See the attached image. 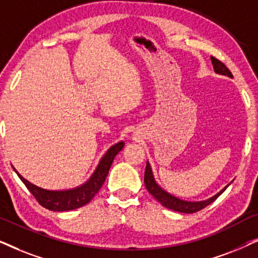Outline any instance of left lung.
Returning <instances> with one entry per match:
<instances>
[{"instance_id": "1", "label": "left lung", "mask_w": 258, "mask_h": 258, "mask_svg": "<svg viewBox=\"0 0 258 258\" xmlns=\"http://www.w3.org/2000/svg\"><path fill=\"white\" fill-rule=\"evenodd\" d=\"M211 62H213L215 73L232 77V74L230 73V70H229L227 67H225L224 63H222L220 59L215 58L214 56H211ZM144 184H146V188L148 191H149V194H151L153 197H155V199H156L162 206L168 208V209L170 210H175V211H178V213H185V214L197 213V211L202 210L203 208L209 206V204L213 203L214 201L216 200L229 185L228 184L224 189H222L220 192H217L216 195L210 197V199H208L206 201H200V202H188V201L179 200L177 197L170 195V194L165 191V190L162 189L161 186L157 184L154 178L153 170H151L149 162H147L146 172H144Z\"/></svg>"}]
</instances>
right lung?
<instances>
[{
    "mask_svg": "<svg viewBox=\"0 0 258 258\" xmlns=\"http://www.w3.org/2000/svg\"><path fill=\"white\" fill-rule=\"evenodd\" d=\"M124 143L118 142L109 149L103 157L101 158L96 170L91 175V177L84 183V184L77 186V188L69 190H59V191H52V190L42 189L40 186L33 184L26 178L22 177L15 169V172L19 176L21 181L24 183L28 190L33 194L38 203L45 209L52 211H68L81 208L89 203L94 196L98 192L101 186L107 178L109 169L111 167L112 161L116 155L123 149Z\"/></svg>",
    "mask_w": 258,
    "mask_h": 258,
    "instance_id": "add662e5",
    "label": "right lung"
}]
</instances>
